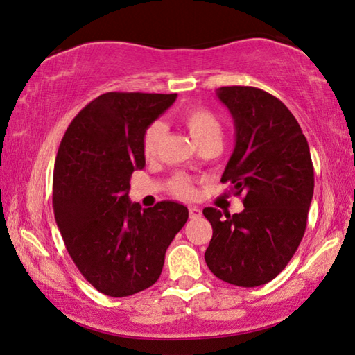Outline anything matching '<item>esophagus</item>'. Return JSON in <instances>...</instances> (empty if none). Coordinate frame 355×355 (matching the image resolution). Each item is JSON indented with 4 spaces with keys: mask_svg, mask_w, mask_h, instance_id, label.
Returning <instances> with one entry per match:
<instances>
[{
    "mask_svg": "<svg viewBox=\"0 0 355 355\" xmlns=\"http://www.w3.org/2000/svg\"><path fill=\"white\" fill-rule=\"evenodd\" d=\"M189 216L191 218H199V216H202V210L199 207H189Z\"/></svg>",
    "mask_w": 355,
    "mask_h": 355,
    "instance_id": "1",
    "label": "esophagus"
}]
</instances>
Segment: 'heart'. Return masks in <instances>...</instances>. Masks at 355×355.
I'll return each instance as SVG.
<instances>
[{
    "label": "heart",
    "mask_w": 355,
    "mask_h": 355,
    "mask_svg": "<svg viewBox=\"0 0 355 355\" xmlns=\"http://www.w3.org/2000/svg\"><path fill=\"white\" fill-rule=\"evenodd\" d=\"M180 121L182 125L188 129L191 139L194 140L198 147H204L207 144H221L223 137V128L218 118L211 114L210 110H207L205 107L193 105L188 107L182 112L180 115ZM164 134V128L161 123H151V125L145 129L144 137H142V150L144 155L150 157L156 153L159 140ZM168 191L171 194L177 196L182 199H189L194 194L193 182L188 175L183 173H177L173 175L171 182H168Z\"/></svg>",
    "instance_id": "1"
}]
</instances>
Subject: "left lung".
Wrapping results in <instances>:
<instances>
[{
    "label": "left lung",
    "instance_id": "obj_1",
    "mask_svg": "<svg viewBox=\"0 0 355 355\" xmlns=\"http://www.w3.org/2000/svg\"><path fill=\"white\" fill-rule=\"evenodd\" d=\"M218 99L234 118L235 148L221 182L245 194L241 213L213 207L205 251L211 273L226 283L256 288L283 272L306 229L314 168L306 137L278 98L254 87H221Z\"/></svg>",
    "mask_w": 355,
    "mask_h": 355
}]
</instances>
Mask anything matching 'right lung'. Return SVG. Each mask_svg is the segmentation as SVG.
<instances>
[{
	"label": "right lung",
	"instance_id": "right-lung-1",
	"mask_svg": "<svg viewBox=\"0 0 355 355\" xmlns=\"http://www.w3.org/2000/svg\"><path fill=\"white\" fill-rule=\"evenodd\" d=\"M177 94L104 93L78 112L61 139L53 172L55 221L66 250L93 288L128 297L153 286L188 208L172 200L142 211L129 200L145 167V129Z\"/></svg>",
	"mask_w": 355,
	"mask_h": 355
}]
</instances>
